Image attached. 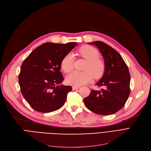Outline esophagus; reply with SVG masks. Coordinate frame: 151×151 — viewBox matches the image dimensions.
Instances as JSON below:
<instances>
[{
    "label": "esophagus",
    "mask_w": 151,
    "mask_h": 151,
    "mask_svg": "<svg viewBox=\"0 0 151 151\" xmlns=\"http://www.w3.org/2000/svg\"><path fill=\"white\" fill-rule=\"evenodd\" d=\"M79 88H80V87L77 86H72L73 90H76V89H79Z\"/></svg>",
    "instance_id": "34e87169"
}]
</instances>
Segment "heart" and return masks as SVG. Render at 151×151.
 <instances>
[{"instance_id":"heart-1","label":"heart","mask_w":151,"mask_h":151,"mask_svg":"<svg viewBox=\"0 0 151 151\" xmlns=\"http://www.w3.org/2000/svg\"><path fill=\"white\" fill-rule=\"evenodd\" d=\"M79 52L82 57L88 60L83 71H73L66 77V82L71 85L80 86L88 83L92 80L93 76L99 78L104 74L105 63L99 58V52L93 46L85 45L79 50ZM74 63V55L69 52L66 54L61 62V68L65 73H68L72 70Z\"/></svg>"}]
</instances>
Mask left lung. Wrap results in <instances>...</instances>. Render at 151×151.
Segmentation results:
<instances>
[{"mask_svg":"<svg viewBox=\"0 0 151 151\" xmlns=\"http://www.w3.org/2000/svg\"><path fill=\"white\" fill-rule=\"evenodd\" d=\"M96 45L105 62L104 74L96 85L101 91L92 90L84 99L86 106L100 115H111L125 105L130 92L129 70L121 54L103 42L89 43Z\"/></svg>","mask_w":151,"mask_h":151,"instance_id":"left-lung-1","label":"left lung"}]
</instances>
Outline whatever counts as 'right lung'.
<instances>
[{
  "mask_svg": "<svg viewBox=\"0 0 151 151\" xmlns=\"http://www.w3.org/2000/svg\"><path fill=\"white\" fill-rule=\"evenodd\" d=\"M77 45L45 43L32 51L22 62L19 75L21 92L37 111L52 112L65 104L72 88L60 84L63 81L60 71L61 62Z\"/></svg>",
  "mask_w": 151,
  "mask_h": 151,
  "instance_id": "right-lung-1",
  "label": "right lung"
}]
</instances>
